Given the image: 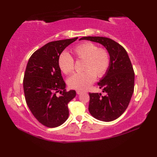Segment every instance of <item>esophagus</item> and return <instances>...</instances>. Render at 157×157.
<instances>
[{"label": "esophagus", "instance_id": "esophagus-1", "mask_svg": "<svg viewBox=\"0 0 157 157\" xmlns=\"http://www.w3.org/2000/svg\"><path fill=\"white\" fill-rule=\"evenodd\" d=\"M76 92H77V94H78V95L81 94H82V93H83V92L82 90H78L76 91Z\"/></svg>", "mask_w": 157, "mask_h": 157}]
</instances>
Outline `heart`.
Returning a JSON list of instances; mask_svg holds the SVG:
<instances>
[{"instance_id": "heart-1", "label": "heart", "mask_w": 157, "mask_h": 157, "mask_svg": "<svg viewBox=\"0 0 157 157\" xmlns=\"http://www.w3.org/2000/svg\"><path fill=\"white\" fill-rule=\"evenodd\" d=\"M72 52L77 59L84 60L83 69L85 71L69 77L68 85L71 88L85 90L95 81L96 75L101 78L107 71L111 61L109 53L106 49L98 48L91 42L77 45ZM58 65L63 73L69 74L74 69V60L67 52H63L59 56Z\"/></svg>"}]
</instances>
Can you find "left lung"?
<instances>
[{
	"mask_svg": "<svg viewBox=\"0 0 157 157\" xmlns=\"http://www.w3.org/2000/svg\"><path fill=\"white\" fill-rule=\"evenodd\" d=\"M98 42L107 50L111 61L105 76L98 83L105 93H89L88 110L92 117L102 121H112L128 108L134 90V71L125 49L112 39L85 36L79 39Z\"/></svg>",
	"mask_w": 157,
	"mask_h": 157,
	"instance_id": "8db88e82",
	"label": "left lung"
}]
</instances>
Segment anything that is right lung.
Here are the masks:
<instances>
[{"mask_svg": "<svg viewBox=\"0 0 157 157\" xmlns=\"http://www.w3.org/2000/svg\"><path fill=\"white\" fill-rule=\"evenodd\" d=\"M78 38L47 43L33 53L26 66L23 82L26 103L35 118L48 128H56L67 119L68 103L76 95L75 90L66 91L58 59Z\"/></svg>", "mask_w": 157, "mask_h": 157, "instance_id": "1", "label": "right lung"}]
</instances>
